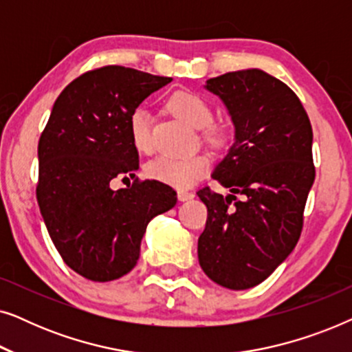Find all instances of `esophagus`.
<instances>
[{"mask_svg": "<svg viewBox=\"0 0 352 352\" xmlns=\"http://www.w3.org/2000/svg\"><path fill=\"white\" fill-rule=\"evenodd\" d=\"M194 197H195L194 192H189V190H179V192H177V199H179L181 201H187V200L194 199Z\"/></svg>", "mask_w": 352, "mask_h": 352, "instance_id": "obj_1", "label": "esophagus"}]
</instances>
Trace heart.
Here are the masks:
<instances>
[{"instance_id":"heart-1","label":"heart","mask_w":352,"mask_h":352,"mask_svg":"<svg viewBox=\"0 0 352 352\" xmlns=\"http://www.w3.org/2000/svg\"><path fill=\"white\" fill-rule=\"evenodd\" d=\"M166 105L173 115L195 129L206 128L213 120V110L210 104L200 94L192 93V91H177L168 99ZM128 128L134 148L141 153H151L153 151L151 113L142 107L134 109L129 115ZM205 138L211 142L221 141V134L216 128H206ZM208 168L210 160L204 153H195L189 157L163 155L147 163L146 175L163 184L187 189L195 184L208 171Z\"/></svg>"}]
</instances>
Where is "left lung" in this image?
I'll list each match as a JSON object with an SVG mask.
<instances>
[{"label":"left lung","mask_w":352,"mask_h":352,"mask_svg":"<svg viewBox=\"0 0 352 352\" xmlns=\"http://www.w3.org/2000/svg\"><path fill=\"white\" fill-rule=\"evenodd\" d=\"M205 89L223 100L235 134L211 175L230 194L197 192L208 208L199 263L218 285L247 290L266 280L300 239L316 177L312 128L298 96L259 69L210 78Z\"/></svg>","instance_id":"left-lung-1"}]
</instances>
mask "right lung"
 Returning <instances> with one entry per match:
<instances>
[{
  "mask_svg": "<svg viewBox=\"0 0 352 352\" xmlns=\"http://www.w3.org/2000/svg\"><path fill=\"white\" fill-rule=\"evenodd\" d=\"M171 80L107 65L72 81L52 105L38 142L36 199L57 252L88 280L131 271L147 224L176 205V192L163 182L110 186L139 168L129 115Z\"/></svg>",
  "mask_w": 352,
  "mask_h": 352,
  "instance_id": "obj_1",
  "label": "right lung"
}]
</instances>
